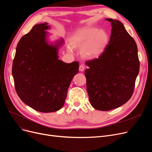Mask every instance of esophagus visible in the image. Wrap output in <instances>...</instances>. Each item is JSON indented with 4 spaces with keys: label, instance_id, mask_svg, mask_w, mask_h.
Segmentation results:
<instances>
[{
    "label": "esophagus",
    "instance_id": "34e87169",
    "mask_svg": "<svg viewBox=\"0 0 152 152\" xmlns=\"http://www.w3.org/2000/svg\"><path fill=\"white\" fill-rule=\"evenodd\" d=\"M79 70H80V71H83L84 70V66L83 64H81L80 66V68H79Z\"/></svg>",
    "mask_w": 152,
    "mask_h": 152
}]
</instances>
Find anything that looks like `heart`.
<instances>
[{
	"instance_id": "obj_1",
	"label": "heart",
	"mask_w": 152,
	"mask_h": 152,
	"mask_svg": "<svg viewBox=\"0 0 152 152\" xmlns=\"http://www.w3.org/2000/svg\"><path fill=\"white\" fill-rule=\"evenodd\" d=\"M72 48L82 51V55L89 59L99 57L108 43V35L102 30L86 27L77 30L69 39Z\"/></svg>"
}]
</instances>
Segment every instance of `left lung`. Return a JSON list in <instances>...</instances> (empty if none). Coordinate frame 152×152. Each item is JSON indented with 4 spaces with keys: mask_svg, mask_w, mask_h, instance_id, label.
Here are the masks:
<instances>
[{
    "mask_svg": "<svg viewBox=\"0 0 152 152\" xmlns=\"http://www.w3.org/2000/svg\"><path fill=\"white\" fill-rule=\"evenodd\" d=\"M111 23L109 44L99 58L86 62L87 92L94 109L107 111L121 107L133 94L140 62L137 46L122 23Z\"/></svg>",
    "mask_w": 152,
    "mask_h": 152,
    "instance_id": "1",
    "label": "left lung"
}]
</instances>
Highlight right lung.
Returning <instances> with one entry per match:
<instances>
[{
  "mask_svg": "<svg viewBox=\"0 0 152 152\" xmlns=\"http://www.w3.org/2000/svg\"><path fill=\"white\" fill-rule=\"evenodd\" d=\"M48 24L35 25L21 38L12 64L18 97L29 107L45 113L62 108L71 81L79 70L77 61L66 63L59 60L58 50L64 41L49 45Z\"/></svg>",
  "mask_w": 152,
  "mask_h": 152,
  "instance_id": "1",
  "label": "right lung"
}]
</instances>
